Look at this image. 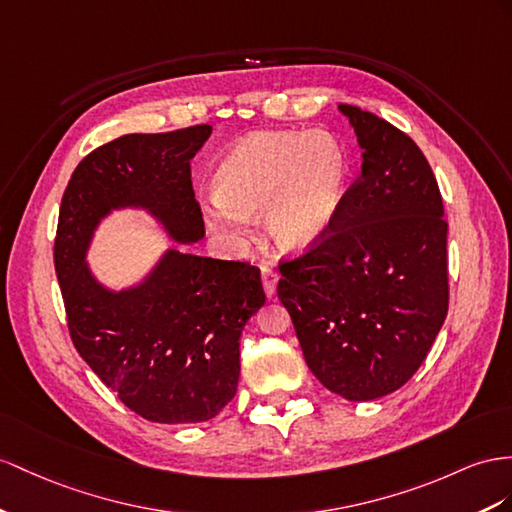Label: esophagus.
I'll return each instance as SVG.
<instances>
[{"label":"esophagus","mask_w":512,"mask_h":512,"mask_svg":"<svg viewBox=\"0 0 512 512\" xmlns=\"http://www.w3.org/2000/svg\"><path fill=\"white\" fill-rule=\"evenodd\" d=\"M277 283H279L277 270H272L268 266L261 268V285H264V292L268 296H274V292H277Z\"/></svg>","instance_id":"obj_1"}]
</instances>
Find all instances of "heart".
I'll use <instances>...</instances> for the list:
<instances>
[{
    "label": "heart",
    "mask_w": 512,
    "mask_h": 512,
    "mask_svg": "<svg viewBox=\"0 0 512 512\" xmlns=\"http://www.w3.org/2000/svg\"><path fill=\"white\" fill-rule=\"evenodd\" d=\"M216 192L203 214L216 233L244 240L261 214L283 253H307L342 209L348 183L346 149L329 131H261L242 138L216 168Z\"/></svg>",
    "instance_id": "obj_1"
}]
</instances>
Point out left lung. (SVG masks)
I'll return each instance as SVG.
<instances>
[{"label":"left lung","mask_w":512,"mask_h":512,"mask_svg":"<svg viewBox=\"0 0 512 512\" xmlns=\"http://www.w3.org/2000/svg\"><path fill=\"white\" fill-rule=\"evenodd\" d=\"M361 175L329 233L281 261L279 300L309 370L337 396L376 400L419 370L448 313V222L417 144L381 116L339 103Z\"/></svg>","instance_id":"8db88e82"}]
</instances>
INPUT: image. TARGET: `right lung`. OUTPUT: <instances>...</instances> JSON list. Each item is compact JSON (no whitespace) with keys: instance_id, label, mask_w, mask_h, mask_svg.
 I'll return each mask as SVG.
<instances>
[{"instance_id":"1","label":"right lung","mask_w":512,"mask_h":512,"mask_svg":"<svg viewBox=\"0 0 512 512\" xmlns=\"http://www.w3.org/2000/svg\"><path fill=\"white\" fill-rule=\"evenodd\" d=\"M209 134L194 125L103 144L77 164L60 205L54 264L73 346L127 409L157 424L207 422L235 396L240 335L266 303L259 268L168 248L140 283L110 290L86 253L99 222L125 207L179 244L199 242L190 160Z\"/></svg>"}]
</instances>
